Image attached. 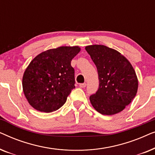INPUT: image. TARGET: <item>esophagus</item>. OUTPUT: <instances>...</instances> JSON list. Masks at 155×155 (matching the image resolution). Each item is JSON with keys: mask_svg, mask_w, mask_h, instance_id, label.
<instances>
[{"mask_svg": "<svg viewBox=\"0 0 155 155\" xmlns=\"http://www.w3.org/2000/svg\"><path fill=\"white\" fill-rule=\"evenodd\" d=\"M80 87L81 88H84L86 87V83H82V84H80Z\"/></svg>", "mask_w": 155, "mask_h": 155, "instance_id": "1", "label": "esophagus"}]
</instances>
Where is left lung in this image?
Segmentation results:
<instances>
[{
	"label": "left lung",
	"mask_w": 155,
	"mask_h": 155,
	"mask_svg": "<svg viewBox=\"0 0 155 155\" xmlns=\"http://www.w3.org/2000/svg\"><path fill=\"white\" fill-rule=\"evenodd\" d=\"M85 49L99 75L98 90L90 97L92 107L103 115L122 111L135 98L138 88L133 65L120 52L104 45L87 46Z\"/></svg>",
	"instance_id": "1"
}]
</instances>
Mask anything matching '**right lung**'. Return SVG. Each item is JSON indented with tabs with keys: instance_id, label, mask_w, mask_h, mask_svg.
Wrapping results in <instances>:
<instances>
[{
	"instance_id": "obj_1",
	"label": "right lung",
	"mask_w": 155,
	"mask_h": 155,
	"mask_svg": "<svg viewBox=\"0 0 155 155\" xmlns=\"http://www.w3.org/2000/svg\"><path fill=\"white\" fill-rule=\"evenodd\" d=\"M81 48L60 46L38 54L27 67L22 90L29 104L46 113L56 111L75 88V71L71 61Z\"/></svg>"
}]
</instances>
